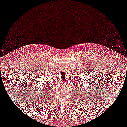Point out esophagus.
<instances>
[{
  "label": "esophagus",
  "mask_w": 127,
  "mask_h": 127,
  "mask_svg": "<svg viewBox=\"0 0 127 127\" xmlns=\"http://www.w3.org/2000/svg\"><path fill=\"white\" fill-rule=\"evenodd\" d=\"M65 84V82H63V83H62V84Z\"/></svg>",
  "instance_id": "34e87169"
}]
</instances>
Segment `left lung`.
Here are the masks:
<instances>
[{
  "label": "left lung",
  "mask_w": 127,
  "mask_h": 127,
  "mask_svg": "<svg viewBox=\"0 0 127 127\" xmlns=\"http://www.w3.org/2000/svg\"><path fill=\"white\" fill-rule=\"evenodd\" d=\"M81 86H79V88H77V89H78V90H81L80 91V92H81Z\"/></svg>",
  "instance_id": "left-lung-1"
}]
</instances>
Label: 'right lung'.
I'll list each match as a JSON object with an SVG mask.
<instances>
[{
	"mask_svg": "<svg viewBox=\"0 0 127 127\" xmlns=\"http://www.w3.org/2000/svg\"><path fill=\"white\" fill-rule=\"evenodd\" d=\"M46 88H47V87H46ZM47 92H48V91H47Z\"/></svg>",
	"mask_w": 127,
	"mask_h": 127,
	"instance_id": "obj_1",
	"label": "right lung"
}]
</instances>
